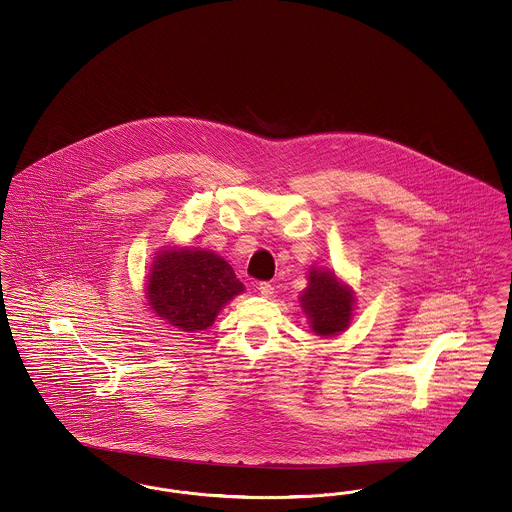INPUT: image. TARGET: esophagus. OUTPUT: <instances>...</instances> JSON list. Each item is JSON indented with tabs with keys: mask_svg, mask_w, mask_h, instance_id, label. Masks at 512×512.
<instances>
[{
	"mask_svg": "<svg viewBox=\"0 0 512 512\" xmlns=\"http://www.w3.org/2000/svg\"><path fill=\"white\" fill-rule=\"evenodd\" d=\"M257 290H259V293H261L263 297H267V299L268 297H272V293H274V288H272V284H268V282H261Z\"/></svg>",
	"mask_w": 512,
	"mask_h": 512,
	"instance_id": "34e87169",
	"label": "esophagus"
}]
</instances>
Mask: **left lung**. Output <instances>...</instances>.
<instances>
[{"mask_svg": "<svg viewBox=\"0 0 512 512\" xmlns=\"http://www.w3.org/2000/svg\"><path fill=\"white\" fill-rule=\"evenodd\" d=\"M307 280L309 284L301 292L299 303L311 330L324 338L345 332L355 311L353 288L328 268L311 267Z\"/></svg>", "mask_w": 512, "mask_h": 512, "instance_id": "obj_1", "label": "left lung"}]
</instances>
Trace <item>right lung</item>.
Listing matches in <instances>:
<instances>
[{
	"label": "right lung",
	"mask_w": 512,
	"mask_h": 512,
	"mask_svg": "<svg viewBox=\"0 0 512 512\" xmlns=\"http://www.w3.org/2000/svg\"><path fill=\"white\" fill-rule=\"evenodd\" d=\"M242 292L234 268L215 251L199 247H163L147 276V305L182 332L207 330Z\"/></svg>",
	"instance_id": "obj_1"
}]
</instances>
